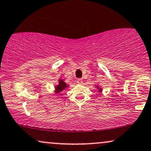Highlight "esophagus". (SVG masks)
Here are the masks:
<instances>
[{
  "instance_id": "esophagus-1",
  "label": "esophagus",
  "mask_w": 151,
  "mask_h": 151,
  "mask_svg": "<svg viewBox=\"0 0 151 151\" xmlns=\"http://www.w3.org/2000/svg\"><path fill=\"white\" fill-rule=\"evenodd\" d=\"M77 82L79 84H82V82H83L82 79H80V78H79V79H77Z\"/></svg>"
}]
</instances>
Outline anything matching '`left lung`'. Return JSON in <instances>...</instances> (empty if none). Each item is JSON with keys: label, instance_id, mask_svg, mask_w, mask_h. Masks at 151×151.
<instances>
[{"label": "left lung", "instance_id": "8db88e82", "mask_svg": "<svg viewBox=\"0 0 151 151\" xmlns=\"http://www.w3.org/2000/svg\"><path fill=\"white\" fill-rule=\"evenodd\" d=\"M99 91H101V89H99Z\"/></svg>", "mask_w": 151, "mask_h": 151}]
</instances>
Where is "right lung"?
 <instances>
[{"mask_svg": "<svg viewBox=\"0 0 151 151\" xmlns=\"http://www.w3.org/2000/svg\"><path fill=\"white\" fill-rule=\"evenodd\" d=\"M67 87V84L64 82V81L60 80L59 82V85L56 87V93H59L60 91H62V90Z\"/></svg>", "mask_w": 151, "mask_h": 151, "instance_id": "add662e5", "label": "right lung"}]
</instances>
